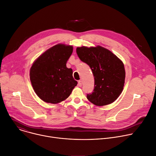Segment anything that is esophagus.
<instances>
[{"label":"esophagus","instance_id":"esophagus-1","mask_svg":"<svg viewBox=\"0 0 156 156\" xmlns=\"http://www.w3.org/2000/svg\"><path fill=\"white\" fill-rule=\"evenodd\" d=\"M78 85L79 86V87H82V80H80L78 82Z\"/></svg>","mask_w":156,"mask_h":156}]
</instances>
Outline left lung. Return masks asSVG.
Wrapping results in <instances>:
<instances>
[{
    "label": "left lung",
    "mask_w": 156,
    "mask_h": 156,
    "mask_svg": "<svg viewBox=\"0 0 156 156\" xmlns=\"http://www.w3.org/2000/svg\"><path fill=\"white\" fill-rule=\"evenodd\" d=\"M80 59L88 64L94 77V89L87 99L97 106L113 103L122 92L125 71L122 61L109 50L101 47L77 48Z\"/></svg>",
    "instance_id": "obj_1"
}]
</instances>
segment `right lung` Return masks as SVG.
<instances>
[{"mask_svg": "<svg viewBox=\"0 0 156 156\" xmlns=\"http://www.w3.org/2000/svg\"><path fill=\"white\" fill-rule=\"evenodd\" d=\"M71 46L57 44L41 55L30 69V80L37 95L44 101L58 103L71 94L77 82L66 63L71 56Z\"/></svg>", "mask_w": 156, "mask_h": 156, "instance_id": "add662e5", "label": "right lung"}]
</instances>
